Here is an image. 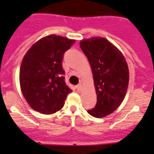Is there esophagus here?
I'll return each instance as SVG.
<instances>
[{"instance_id":"34e87169","label":"esophagus","mask_w":154,"mask_h":154,"mask_svg":"<svg viewBox=\"0 0 154 154\" xmlns=\"http://www.w3.org/2000/svg\"><path fill=\"white\" fill-rule=\"evenodd\" d=\"M76 90H78V91H81V90H82V85H81V84L77 85V86H76Z\"/></svg>"}]
</instances>
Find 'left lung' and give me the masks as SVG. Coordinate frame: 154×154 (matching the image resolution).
<instances>
[{"label":"left lung","instance_id":"1","mask_svg":"<svg viewBox=\"0 0 154 154\" xmlns=\"http://www.w3.org/2000/svg\"><path fill=\"white\" fill-rule=\"evenodd\" d=\"M80 47L90 62L97 93V104L87 112L95 118H103L114 112L125 97L129 80L128 64L122 52L105 38L82 39Z\"/></svg>","mask_w":154,"mask_h":154}]
</instances>
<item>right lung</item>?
<instances>
[{
	"mask_svg": "<svg viewBox=\"0 0 154 154\" xmlns=\"http://www.w3.org/2000/svg\"><path fill=\"white\" fill-rule=\"evenodd\" d=\"M75 42L49 35L34 43L25 54L19 72L21 90L35 111L45 115L60 111L72 92L64 82L62 60Z\"/></svg>",
	"mask_w": 154,
	"mask_h": 154,
	"instance_id": "obj_1",
	"label": "right lung"
}]
</instances>
